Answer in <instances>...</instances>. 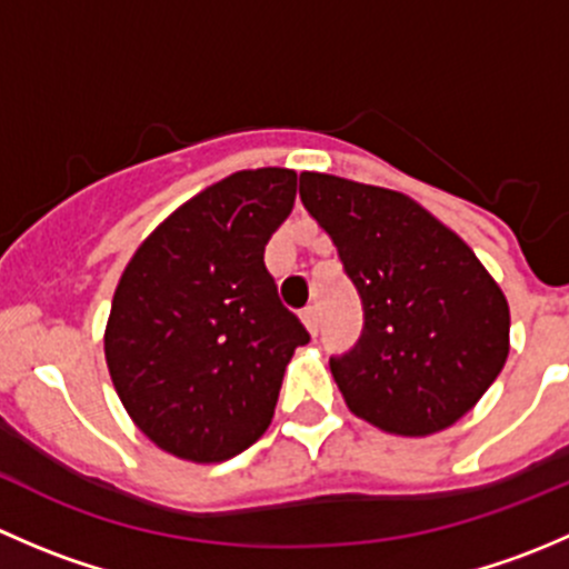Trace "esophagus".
Here are the masks:
<instances>
[{"instance_id": "1", "label": "esophagus", "mask_w": 569, "mask_h": 569, "mask_svg": "<svg viewBox=\"0 0 569 569\" xmlns=\"http://www.w3.org/2000/svg\"><path fill=\"white\" fill-rule=\"evenodd\" d=\"M300 319H302V325H306V330L311 332V336H317V332H319V313H317V308H306V311L300 313Z\"/></svg>"}]
</instances>
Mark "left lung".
I'll use <instances>...</instances> for the list:
<instances>
[{"instance_id": "left-lung-1", "label": "left lung", "mask_w": 569, "mask_h": 569, "mask_svg": "<svg viewBox=\"0 0 569 569\" xmlns=\"http://www.w3.org/2000/svg\"><path fill=\"white\" fill-rule=\"evenodd\" d=\"M300 200L332 239L363 302V336L330 358L347 407L405 438L449 429L507 363L501 286L449 226L407 194L300 173Z\"/></svg>"}]
</instances>
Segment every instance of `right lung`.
<instances>
[{"instance_id":"add662e5","label":"right lung","mask_w":569,"mask_h":569,"mask_svg":"<svg viewBox=\"0 0 569 569\" xmlns=\"http://www.w3.org/2000/svg\"><path fill=\"white\" fill-rule=\"evenodd\" d=\"M295 194V170H239L178 206L120 274L109 377L137 429L178 460L250 449L272 423L291 355L311 341L263 267Z\"/></svg>"}]
</instances>
